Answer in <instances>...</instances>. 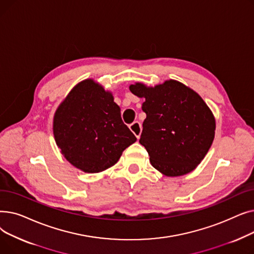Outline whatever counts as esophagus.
Listing matches in <instances>:
<instances>
[{
  "label": "esophagus",
  "instance_id": "34e87169",
  "mask_svg": "<svg viewBox=\"0 0 254 254\" xmlns=\"http://www.w3.org/2000/svg\"><path fill=\"white\" fill-rule=\"evenodd\" d=\"M129 129L132 131V134H134L137 139L140 138L141 135V131H142V127L141 124L139 122H134L130 126H129Z\"/></svg>",
  "mask_w": 254,
  "mask_h": 254
}]
</instances>
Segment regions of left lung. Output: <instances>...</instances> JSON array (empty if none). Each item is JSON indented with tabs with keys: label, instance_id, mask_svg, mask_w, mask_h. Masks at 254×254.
Segmentation results:
<instances>
[{
	"label": "left lung",
	"instance_id": "8db88e82",
	"mask_svg": "<svg viewBox=\"0 0 254 254\" xmlns=\"http://www.w3.org/2000/svg\"><path fill=\"white\" fill-rule=\"evenodd\" d=\"M129 90L145 98L146 113L140 144L151 165L164 175H185L203 161L215 135V118L197 93L176 80L147 87L131 84Z\"/></svg>",
	"mask_w": 254,
	"mask_h": 254
}]
</instances>
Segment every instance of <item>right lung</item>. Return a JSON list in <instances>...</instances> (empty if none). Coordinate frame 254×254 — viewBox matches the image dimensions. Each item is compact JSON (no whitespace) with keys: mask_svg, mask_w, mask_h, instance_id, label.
Segmentation results:
<instances>
[{"mask_svg":"<svg viewBox=\"0 0 254 254\" xmlns=\"http://www.w3.org/2000/svg\"><path fill=\"white\" fill-rule=\"evenodd\" d=\"M53 135L66 161L85 173L112 167L137 140L112 93L92 79L78 83L59 106Z\"/></svg>","mask_w":254,"mask_h":254,"instance_id":"add662e5","label":"right lung"}]
</instances>
